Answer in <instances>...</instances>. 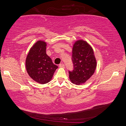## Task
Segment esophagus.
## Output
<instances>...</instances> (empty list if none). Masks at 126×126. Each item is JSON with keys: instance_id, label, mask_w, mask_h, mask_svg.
Segmentation results:
<instances>
[{"instance_id": "1", "label": "esophagus", "mask_w": 126, "mask_h": 126, "mask_svg": "<svg viewBox=\"0 0 126 126\" xmlns=\"http://www.w3.org/2000/svg\"><path fill=\"white\" fill-rule=\"evenodd\" d=\"M59 67H65L64 63H60V64L59 65Z\"/></svg>"}]
</instances>
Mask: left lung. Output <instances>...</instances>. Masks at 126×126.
<instances>
[{
    "instance_id": "left-lung-1",
    "label": "left lung",
    "mask_w": 126,
    "mask_h": 126,
    "mask_svg": "<svg viewBox=\"0 0 126 126\" xmlns=\"http://www.w3.org/2000/svg\"><path fill=\"white\" fill-rule=\"evenodd\" d=\"M72 62L74 69L69 71L71 81L80 85L93 75L96 67V61L93 49L86 41H76L73 48Z\"/></svg>"
}]
</instances>
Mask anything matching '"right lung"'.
Returning a JSON list of instances; mask_svg holds the SVG:
<instances>
[{"instance_id":"add662e5","label":"right lung","mask_w":126,"mask_h":126,"mask_svg":"<svg viewBox=\"0 0 126 126\" xmlns=\"http://www.w3.org/2000/svg\"><path fill=\"white\" fill-rule=\"evenodd\" d=\"M46 42L37 41L30 49L26 60L28 75L35 81L42 84L50 81L58 67L46 54Z\"/></svg>"}]
</instances>
